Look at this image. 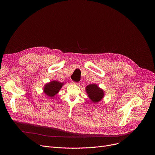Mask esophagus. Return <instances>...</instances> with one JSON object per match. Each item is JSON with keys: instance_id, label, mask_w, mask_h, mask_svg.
Returning a JSON list of instances; mask_svg holds the SVG:
<instances>
[{"instance_id": "obj_1", "label": "esophagus", "mask_w": 155, "mask_h": 155, "mask_svg": "<svg viewBox=\"0 0 155 155\" xmlns=\"http://www.w3.org/2000/svg\"><path fill=\"white\" fill-rule=\"evenodd\" d=\"M72 83H73V84H79L78 83H77V82H75V81H72Z\"/></svg>"}]
</instances>
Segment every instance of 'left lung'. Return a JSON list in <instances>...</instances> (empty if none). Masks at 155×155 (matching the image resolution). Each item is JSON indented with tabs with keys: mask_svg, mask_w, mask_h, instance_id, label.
I'll use <instances>...</instances> for the list:
<instances>
[{
	"mask_svg": "<svg viewBox=\"0 0 155 155\" xmlns=\"http://www.w3.org/2000/svg\"><path fill=\"white\" fill-rule=\"evenodd\" d=\"M86 91L88 97L94 103L101 101L104 95L103 90L95 84H91L87 86L86 87Z\"/></svg>",
	"mask_w": 155,
	"mask_h": 155,
	"instance_id": "1",
	"label": "left lung"
}]
</instances>
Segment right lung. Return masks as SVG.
Instances as JSON below:
<instances>
[{"label": "right lung", "mask_w": 155, "mask_h": 155, "mask_svg": "<svg viewBox=\"0 0 155 155\" xmlns=\"http://www.w3.org/2000/svg\"><path fill=\"white\" fill-rule=\"evenodd\" d=\"M63 84V83L58 82L57 81H51L44 87V93L48 96L53 97L59 92Z\"/></svg>", "instance_id": "right-lung-1"}]
</instances>
